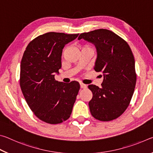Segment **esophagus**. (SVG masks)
<instances>
[{"label": "esophagus", "instance_id": "obj_1", "mask_svg": "<svg viewBox=\"0 0 153 153\" xmlns=\"http://www.w3.org/2000/svg\"><path fill=\"white\" fill-rule=\"evenodd\" d=\"M80 88H86L87 86L86 84H83V83H80Z\"/></svg>", "mask_w": 153, "mask_h": 153}]
</instances>
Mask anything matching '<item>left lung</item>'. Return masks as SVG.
Listing matches in <instances>:
<instances>
[{
  "mask_svg": "<svg viewBox=\"0 0 153 153\" xmlns=\"http://www.w3.org/2000/svg\"><path fill=\"white\" fill-rule=\"evenodd\" d=\"M95 45L97 51L94 70L102 72L101 88L90 84L92 92L89 102L92 115L102 121L115 120L129 105L136 83L134 56L128 42L112 31L98 29L80 33Z\"/></svg>",
  "mask_w": 153,
  "mask_h": 153,
  "instance_id": "1",
  "label": "left lung"
}]
</instances>
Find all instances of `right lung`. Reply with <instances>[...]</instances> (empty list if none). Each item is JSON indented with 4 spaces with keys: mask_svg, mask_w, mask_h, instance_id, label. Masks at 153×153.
Wrapping results in <instances>:
<instances>
[{
    "mask_svg": "<svg viewBox=\"0 0 153 153\" xmlns=\"http://www.w3.org/2000/svg\"><path fill=\"white\" fill-rule=\"evenodd\" d=\"M48 32L28 44L21 62L20 87L28 106L39 120L50 124L63 122L70 117L80 88L76 81L55 80L61 67L66 44L78 36Z\"/></svg>",
    "mask_w": 153,
    "mask_h": 153,
    "instance_id": "right-lung-1",
    "label": "right lung"
}]
</instances>
